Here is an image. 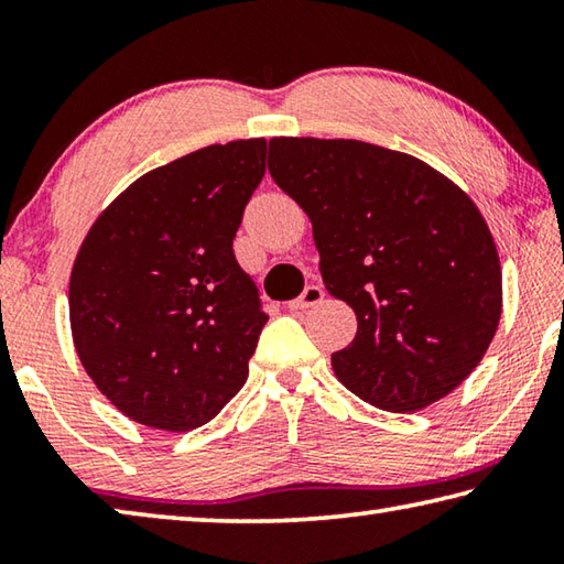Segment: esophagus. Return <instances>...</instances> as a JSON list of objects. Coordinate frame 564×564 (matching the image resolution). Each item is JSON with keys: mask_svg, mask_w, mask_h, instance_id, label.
I'll return each instance as SVG.
<instances>
[{"mask_svg": "<svg viewBox=\"0 0 564 564\" xmlns=\"http://www.w3.org/2000/svg\"><path fill=\"white\" fill-rule=\"evenodd\" d=\"M323 295H326V291H323L321 285H305L299 299H293V301L289 303V308H291L293 313L308 311V308H313V305H318V303L323 301Z\"/></svg>", "mask_w": 564, "mask_h": 564, "instance_id": "1", "label": "esophagus"}]
</instances>
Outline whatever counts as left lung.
I'll list each match as a JSON object with an SVG mask.
<instances>
[{
    "label": "left lung",
    "instance_id": "1",
    "mask_svg": "<svg viewBox=\"0 0 564 564\" xmlns=\"http://www.w3.org/2000/svg\"><path fill=\"white\" fill-rule=\"evenodd\" d=\"M275 184L308 214L330 295L358 318L333 370L413 413L463 383L498 330L502 273L482 214L415 156L356 139H271Z\"/></svg>",
    "mask_w": 564,
    "mask_h": 564
}]
</instances>
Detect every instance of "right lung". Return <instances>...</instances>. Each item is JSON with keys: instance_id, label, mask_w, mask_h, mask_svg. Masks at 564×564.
Listing matches in <instances>:
<instances>
[{"instance_id": "right-lung-1", "label": "right lung", "mask_w": 564, "mask_h": 564, "mask_svg": "<svg viewBox=\"0 0 564 564\" xmlns=\"http://www.w3.org/2000/svg\"><path fill=\"white\" fill-rule=\"evenodd\" d=\"M263 174L265 139L198 149L133 181L76 253L74 348L141 425L194 431L246 383L269 316L234 238Z\"/></svg>"}]
</instances>
